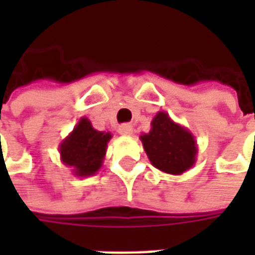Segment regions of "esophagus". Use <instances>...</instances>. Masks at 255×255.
Returning <instances> with one entry per match:
<instances>
[{"label":"esophagus","mask_w":255,"mask_h":255,"mask_svg":"<svg viewBox=\"0 0 255 255\" xmlns=\"http://www.w3.org/2000/svg\"><path fill=\"white\" fill-rule=\"evenodd\" d=\"M133 132V128L131 124H123L119 127V133L123 135V136H129V135H132Z\"/></svg>","instance_id":"obj_1"}]
</instances>
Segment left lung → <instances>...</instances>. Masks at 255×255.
Returning a JSON list of instances; mask_svg holds the SVG:
<instances>
[{"label": "left lung", "mask_w": 255, "mask_h": 255, "mask_svg": "<svg viewBox=\"0 0 255 255\" xmlns=\"http://www.w3.org/2000/svg\"><path fill=\"white\" fill-rule=\"evenodd\" d=\"M150 124L149 132L139 138L153 166L169 175H182L194 166L198 146L188 128L173 122L166 112H158Z\"/></svg>", "instance_id": "1"}]
</instances>
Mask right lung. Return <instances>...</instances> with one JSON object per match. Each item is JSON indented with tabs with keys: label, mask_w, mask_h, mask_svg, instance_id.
Returning a JSON list of instances; mask_svg holds the SVG:
<instances>
[{
	"label": "right lung",
	"mask_w": 255,
	"mask_h": 255,
	"mask_svg": "<svg viewBox=\"0 0 255 255\" xmlns=\"http://www.w3.org/2000/svg\"><path fill=\"white\" fill-rule=\"evenodd\" d=\"M111 139V132L95 129L87 117H82L58 146L61 162L73 176H93L102 168Z\"/></svg>",
	"instance_id": "obj_1"
}]
</instances>
